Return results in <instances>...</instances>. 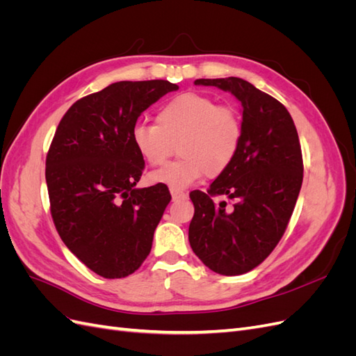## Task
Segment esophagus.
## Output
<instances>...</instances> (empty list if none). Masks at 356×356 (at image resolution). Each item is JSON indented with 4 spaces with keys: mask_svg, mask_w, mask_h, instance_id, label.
<instances>
[{
    "mask_svg": "<svg viewBox=\"0 0 356 356\" xmlns=\"http://www.w3.org/2000/svg\"><path fill=\"white\" fill-rule=\"evenodd\" d=\"M170 195L174 200H181V199H187V193H184L182 190L178 188H170Z\"/></svg>",
    "mask_w": 356,
    "mask_h": 356,
    "instance_id": "obj_1",
    "label": "esophagus"
}]
</instances>
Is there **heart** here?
Returning <instances> with one entry per match:
<instances>
[{
    "instance_id": "1",
    "label": "heart",
    "mask_w": 356,
    "mask_h": 356,
    "mask_svg": "<svg viewBox=\"0 0 356 356\" xmlns=\"http://www.w3.org/2000/svg\"><path fill=\"white\" fill-rule=\"evenodd\" d=\"M243 135L239 111L218 105L209 96L187 92L166 102L157 113L156 124H138L132 139L149 166H161L174 154L178 160L153 174L152 182L184 188L203 175L217 178L238 156Z\"/></svg>"
}]
</instances>
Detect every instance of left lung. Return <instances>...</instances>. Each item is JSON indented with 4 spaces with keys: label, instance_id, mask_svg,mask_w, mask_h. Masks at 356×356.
<instances>
[{
    "label": "left lung",
    "instance_id": "left-lung-1",
    "mask_svg": "<svg viewBox=\"0 0 356 356\" xmlns=\"http://www.w3.org/2000/svg\"><path fill=\"white\" fill-rule=\"evenodd\" d=\"M195 84L232 92L242 104L243 135L232 166L208 193L195 190L188 227L191 250L224 276L261 264L284 236L303 182V156L293 117L273 96L238 77L199 79ZM227 195L232 203L213 202Z\"/></svg>",
    "mask_w": 356,
    "mask_h": 356
}]
</instances>
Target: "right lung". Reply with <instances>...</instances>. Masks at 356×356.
Here are the masks:
<instances>
[{
	"label": "right lung",
	"mask_w": 356,
	"mask_h": 356,
	"mask_svg": "<svg viewBox=\"0 0 356 356\" xmlns=\"http://www.w3.org/2000/svg\"><path fill=\"white\" fill-rule=\"evenodd\" d=\"M178 86L118 81L74 102L46 157L50 213L68 250L106 279L138 270L170 202L165 184L135 188L144 170L132 134L138 117Z\"/></svg>",
	"instance_id": "obj_1"
}]
</instances>
